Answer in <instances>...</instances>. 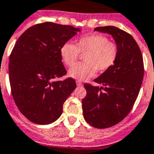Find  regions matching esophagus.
I'll return each instance as SVG.
<instances>
[{"instance_id": "obj_1", "label": "esophagus", "mask_w": 154, "mask_h": 154, "mask_svg": "<svg viewBox=\"0 0 154 154\" xmlns=\"http://www.w3.org/2000/svg\"><path fill=\"white\" fill-rule=\"evenodd\" d=\"M76 84H77V86H82V85H83V84H82L81 82H79V81H77V82H76Z\"/></svg>"}]
</instances>
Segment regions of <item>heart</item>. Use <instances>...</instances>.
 <instances>
[{
    "instance_id": "b5f03b06",
    "label": "heart",
    "mask_w": 154,
    "mask_h": 154,
    "mask_svg": "<svg viewBox=\"0 0 154 154\" xmlns=\"http://www.w3.org/2000/svg\"><path fill=\"white\" fill-rule=\"evenodd\" d=\"M80 53L85 54L84 62L73 65L69 70V75L74 79L85 81L94 77L97 70L104 72L111 69L119 56V47L105 35L92 34L78 38L76 45L64 43L60 49V57L67 66H72Z\"/></svg>"
}]
</instances>
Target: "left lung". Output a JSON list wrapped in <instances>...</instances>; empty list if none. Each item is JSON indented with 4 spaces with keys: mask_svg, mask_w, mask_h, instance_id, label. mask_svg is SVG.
I'll list each match as a JSON object with an SVG mask.
<instances>
[{
    "mask_svg": "<svg viewBox=\"0 0 154 154\" xmlns=\"http://www.w3.org/2000/svg\"><path fill=\"white\" fill-rule=\"evenodd\" d=\"M94 30L110 34L119 47L116 64L94 79L103 86L84 84V118L96 128H106L121 122L132 109L142 84L144 62L139 46L130 34L112 26Z\"/></svg>",
    "mask_w": 154,
    "mask_h": 154,
    "instance_id": "8db88e82",
    "label": "left lung"
}]
</instances>
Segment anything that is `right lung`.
I'll return each mask as SVG.
<instances>
[{
    "label": "right lung",
    "mask_w": 154,
    "mask_h": 154,
    "mask_svg": "<svg viewBox=\"0 0 154 154\" xmlns=\"http://www.w3.org/2000/svg\"><path fill=\"white\" fill-rule=\"evenodd\" d=\"M78 28L43 22L28 28L15 43L9 56L11 93L21 113L32 123L49 124L61 116L63 104L77 87L67 73L60 49Z\"/></svg>",
    "instance_id": "right-lung-1"
}]
</instances>
